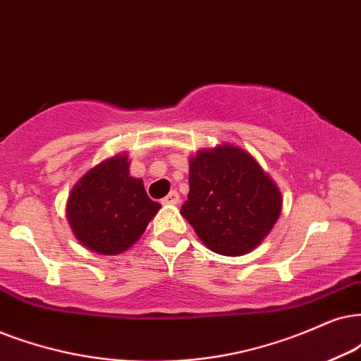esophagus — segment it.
Masks as SVG:
<instances>
[{
    "instance_id": "1",
    "label": "esophagus",
    "mask_w": 361,
    "mask_h": 361,
    "mask_svg": "<svg viewBox=\"0 0 361 361\" xmlns=\"http://www.w3.org/2000/svg\"><path fill=\"white\" fill-rule=\"evenodd\" d=\"M163 203H165V204H178V203H180V195H178V191H171V193H168L165 198H163Z\"/></svg>"
}]
</instances>
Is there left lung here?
Wrapping results in <instances>:
<instances>
[{"label":"left lung","mask_w":361,"mask_h":361,"mask_svg":"<svg viewBox=\"0 0 361 361\" xmlns=\"http://www.w3.org/2000/svg\"><path fill=\"white\" fill-rule=\"evenodd\" d=\"M280 212L276 185L243 149L223 145L198 152L190 161V193L180 213L212 252H252Z\"/></svg>","instance_id":"obj_1"}]
</instances>
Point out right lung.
Instances as JSON below:
<instances>
[{
	"label": "right lung",
	"mask_w": 361,
	"mask_h": 361,
	"mask_svg": "<svg viewBox=\"0 0 361 361\" xmlns=\"http://www.w3.org/2000/svg\"><path fill=\"white\" fill-rule=\"evenodd\" d=\"M128 168V158L118 154L90 170L71 191L68 220L76 238L91 252H125L161 207L148 198L143 181L131 178Z\"/></svg>",
	"instance_id": "1"
}]
</instances>
